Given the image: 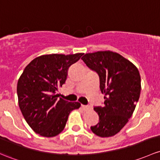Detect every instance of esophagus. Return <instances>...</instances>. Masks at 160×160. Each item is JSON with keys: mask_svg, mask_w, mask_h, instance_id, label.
I'll use <instances>...</instances> for the list:
<instances>
[{"mask_svg": "<svg viewBox=\"0 0 160 160\" xmlns=\"http://www.w3.org/2000/svg\"><path fill=\"white\" fill-rule=\"evenodd\" d=\"M81 108H82V110H84V111H87V110H90V106L81 105Z\"/></svg>", "mask_w": 160, "mask_h": 160, "instance_id": "1", "label": "esophagus"}]
</instances>
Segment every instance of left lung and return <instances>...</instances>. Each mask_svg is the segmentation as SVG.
Instances as JSON below:
<instances>
[{"mask_svg": "<svg viewBox=\"0 0 160 160\" xmlns=\"http://www.w3.org/2000/svg\"><path fill=\"white\" fill-rule=\"evenodd\" d=\"M83 61L100 77L104 106L94 107L100 122L90 127L100 137H110L123 128L132 117L141 90L137 67L120 53L111 50L86 53Z\"/></svg>", "mask_w": 160, "mask_h": 160, "instance_id": "1", "label": "left lung"}]
</instances>
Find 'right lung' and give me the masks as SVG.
<instances>
[{"mask_svg":"<svg viewBox=\"0 0 160 160\" xmlns=\"http://www.w3.org/2000/svg\"><path fill=\"white\" fill-rule=\"evenodd\" d=\"M83 55H41L33 59L20 77L17 86L19 107L30 127L41 137L60 133L70 112L80 108V102L58 98L57 92L66 81L69 67Z\"/></svg>","mask_w":160,"mask_h":160,"instance_id":"add662e5","label":"right lung"}]
</instances>
